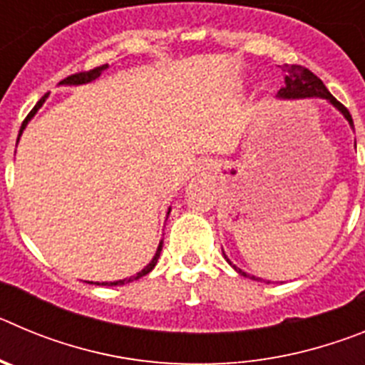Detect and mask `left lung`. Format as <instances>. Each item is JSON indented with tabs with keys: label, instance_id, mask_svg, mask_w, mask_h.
<instances>
[{
	"label": "left lung",
	"instance_id": "left-lung-1",
	"mask_svg": "<svg viewBox=\"0 0 365 365\" xmlns=\"http://www.w3.org/2000/svg\"><path fill=\"white\" fill-rule=\"evenodd\" d=\"M283 71H285V87H282L278 93L279 98H287V100H294V98H325L327 102H331V104L334 106V108L338 109V111L346 117V120L349 122L351 128H353V118H351V113L347 111V108L344 104H340L336 98H334L331 93L327 91V87L324 86V82H322L318 76H316L314 73H311L309 69H305V67L302 66H285L283 67ZM225 259L228 261L232 265V261L228 259L227 256H225ZM234 270H237V272L241 274V276H248L247 272H243L241 269H237L235 265ZM252 279H259L256 278V276H252Z\"/></svg>",
	"mask_w": 365,
	"mask_h": 365
}]
</instances>
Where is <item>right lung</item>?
I'll list each match as a JSON object with an SVG mask.
<instances>
[{"label":"right lung","mask_w":365,"mask_h":365,"mask_svg":"<svg viewBox=\"0 0 365 365\" xmlns=\"http://www.w3.org/2000/svg\"><path fill=\"white\" fill-rule=\"evenodd\" d=\"M108 67H109L108 63H104V66L95 67V69H91V71H83V73L71 74V76H67V78H63L62 82H60V83H66V86H78V83H87V82H93V80H96V78H98L100 74L104 73V71L108 69ZM45 98H47V95H45V96H41V98H40V102H38V104L34 106V109H32V111L29 113V115H27V118H25V120H24V124H21V130H19L18 140H19V137H21V133H24L25 125H27V124H29V120H31V118L34 117V115H36V111H38V109L41 108V104H43V102H45ZM170 210H172V208H170ZM170 210H168V214H170ZM160 250H163V241H160V243H159V247H157V252H155L153 259H151L150 263H148V265L144 267L143 270H140V272H137V274H135V276H131V278L118 279V282H102V283H98V282H96V285H109V287H113V285H124V283H131V282H135V279L143 278V276H146V274H150L151 270H153V267L157 265V259H159V256H160ZM91 283H93V282H91Z\"/></svg>","instance_id":"obj_1"}]
</instances>
